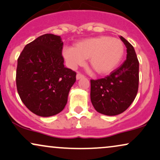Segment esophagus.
<instances>
[{
  "label": "esophagus",
  "instance_id": "obj_1",
  "mask_svg": "<svg viewBox=\"0 0 160 160\" xmlns=\"http://www.w3.org/2000/svg\"><path fill=\"white\" fill-rule=\"evenodd\" d=\"M82 78H84V75H82V74H80V73L77 74V75H76V79H77V80H80V79H81Z\"/></svg>",
  "mask_w": 160,
  "mask_h": 160
}]
</instances>
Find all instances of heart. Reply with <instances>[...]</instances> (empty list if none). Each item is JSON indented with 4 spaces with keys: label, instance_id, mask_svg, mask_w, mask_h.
Masks as SVG:
<instances>
[{
    "label": "heart",
    "instance_id": "b5f03b06",
    "mask_svg": "<svg viewBox=\"0 0 160 160\" xmlns=\"http://www.w3.org/2000/svg\"><path fill=\"white\" fill-rule=\"evenodd\" d=\"M62 56L68 66L74 69L88 59L89 65L99 75H108L116 69L125 54V46L118 38L108 35L88 38L77 42L74 47L65 46Z\"/></svg>",
    "mask_w": 160,
    "mask_h": 160
}]
</instances>
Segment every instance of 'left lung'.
<instances>
[{"mask_svg": "<svg viewBox=\"0 0 160 160\" xmlns=\"http://www.w3.org/2000/svg\"><path fill=\"white\" fill-rule=\"evenodd\" d=\"M126 60L110 75L91 80V101L97 112L115 116L125 112L136 98L139 86V61L132 45L122 36Z\"/></svg>", "mask_w": 160, "mask_h": 160, "instance_id": "1", "label": "left lung"}]
</instances>
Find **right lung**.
<instances>
[{
	"instance_id": "right-lung-1",
	"label": "right lung",
	"mask_w": 160,
	"mask_h": 160,
	"mask_svg": "<svg viewBox=\"0 0 160 160\" xmlns=\"http://www.w3.org/2000/svg\"><path fill=\"white\" fill-rule=\"evenodd\" d=\"M60 36L45 34L27 44L18 59L16 85L26 108L40 117L62 112L76 72L64 66Z\"/></svg>"
}]
</instances>
